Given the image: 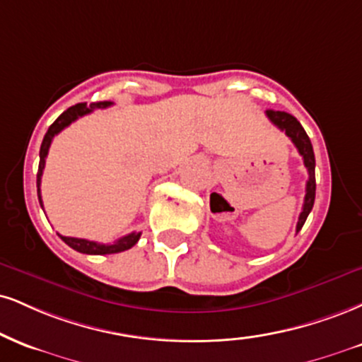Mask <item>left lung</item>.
Here are the masks:
<instances>
[{
  "mask_svg": "<svg viewBox=\"0 0 362 362\" xmlns=\"http://www.w3.org/2000/svg\"><path fill=\"white\" fill-rule=\"evenodd\" d=\"M267 116L273 124L278 126L281 132H285L286 136L291 139V143L297 146L298 153L302 155L303 158V165H305L308 172L303 209L302 212H300L298 223H297V233H298V230L303 228V224H305L307 217L310 214L313 207V200H315V155H313L310 138H308V134L305 133V129H303V126L297 121V117L288 115V112L285 111H273V110H268Z\"/></svg>",
  "mask_w": 362,
  "mask_h": 362,
  "instance_id": "8db88e82",
  "label": "left lung"
}]
</instances>
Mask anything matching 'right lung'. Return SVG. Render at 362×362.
<instances>
[{"label": "right lung", "mask_w": 362, "mask_h": 362, "mask_svg": "<svg viewBox=\"0 0 362 362\" xmlns=\"http://www.w3.org/2000/svg\"><path fill=\"white\" fill-rule=\"evenodd\" d=\"M111 104L112 103H110V101H103V103H93L87 106L86 103H79V104H76V106L69 107L67 111H64L62 115H60L54 121V124H50L49 132H47L45 136H43V141L40 146V163H38V173H37V194H38V202H40L42 207H43L42 195H40L42 173H43V168H45V158H47V155H49V148H50L52 139H54L55 134H59L60 132H62L64 128H67L69 124L74 123L77 117L89 115V112L98 110V107H107V106H111ZM59 236L65 243V245L71 246L72 250L84 252V255H112V252H121V251L129 250V247H133L138 243L141 233L128 234V236H123V238L117 239V241L112 243V245H103V243L89 241V239L69 238V236H62V234H59Z\"/></svg>", "instance_id": "obj_1"}]
</instances>
